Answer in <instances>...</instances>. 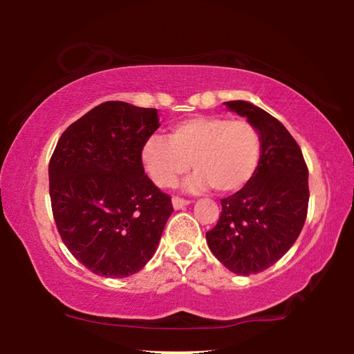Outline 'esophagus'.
Listing matches in <instances>:
<instances>
[{
	"instance_id": "obj_1",
	"label": "esophagus",
	"mask_w": 354,
	"mask_h": 354,
	"mask_svg": "<svg viewBox=\"0 0 354 354\" xmlns=\"http://www.w3.org/2000/svg\"><path fill=\"white\" fill-rule=\"evenodd\" d=\"M171 205H173V207H175V209H183L184 206H189L190 201L189 200H184V198H179V196H173Z\"/></svg>"
}]
</instances>
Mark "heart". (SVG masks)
<instances>
[{"label":"heart","instance_id":"obj_1","mask_svg":"<svg viewBox=\"0 0 354 354\" xmlns=\"http://www.w3.org/2000/svg\"><path fill=\"white\" fill-rule=\"evenodd\" d=\"M261 154V134L248 120L196 115L173 124L167 139L149 137L140 159L159 187H173L192 164L195 173L185 181V190L214 187L220 194H232L251 181Z\"/></svg>","mask_w":354,"mask_h":354}]
</instances>
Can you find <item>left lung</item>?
<instances>
[{"label": "left lung", "mask_w": 354, "mask_h": 354, "mask_svg": "<svg viewBox=\"0 0 354 354\" xmlns=\"http://www.w3.org/2000/svg\"><path fill=\"white\" fill-rule=\"evenodd\" d=\"M259 131L261 162L243 189L221 200V214L206 241L214 256L236 274L259 273L295 243L306 221L308 167L284 124L248 101H226Z\"/></svg>", "instance_id": "1"}]
</instances>
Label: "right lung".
<instances>
[{
    "instance_id": "obj_1",
    "label": "right lung",
    "mask_w": 354,
    "mask_h": 354,
    "mask_svg": "<svg viewBox=\"0 0 354 354\" xmlns=\"http://www.w3.org/2000/svg\"><path fill=\"white\" fill-rule=\"evenodd\" d=\"M158 109L106 101L64 131L51 156V207L59 234L84 267L127 278L145 267L173 212L145 175L142 147Z\"/></svg>"
}]
</instances>
